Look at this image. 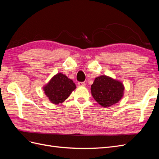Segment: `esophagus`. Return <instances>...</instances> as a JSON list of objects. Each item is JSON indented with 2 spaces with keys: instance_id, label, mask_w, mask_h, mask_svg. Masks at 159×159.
<instances>
[{
  "instance_id": "obj_1",
  "label": "esophagus",
  "mask_w": 159,
  "mask_h": 159,
  "mask_svg": "<svg viewBox=\"0 0 159 159\" xmlns=\"http://www.w3.org/2000/svg\"><path fill=\"white\" fill-rule=\"evenodd\" d=\"M78 84L79 86H81V87H84V86H85V82H78Z\"/></svg>"
}]
</instances>
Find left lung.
<instances>
[{"label": "left lung", "instance_id": "obj_1", "mask_svg": "<svg viewBox=\"0 0 159 159\" xmlns=\"http://www.w3.org/2000/svg\"><path fill=\"white\" fill-rule=\"evenodd\" d=\"M124 89L121 81L105 75L96 78L91 86L93 98L105 108L117 103L123 98Z\"/></svg>", "mask_w": 159, "mask_h": 159}]
</instances>
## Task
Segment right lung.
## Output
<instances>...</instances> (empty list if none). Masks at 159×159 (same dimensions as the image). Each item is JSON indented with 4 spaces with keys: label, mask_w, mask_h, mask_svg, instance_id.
Wrapping results in <instances>:
<instances>
[{
    "label": "right lung",
    "mask_w": 159,
    "mask_h": 159,
    "mask_svg": "<svg viewBox=\"0 0 159 159\" xmlns=\"http://www.w3.org/2000/svg\"><path fill=\"white\" fill-rule=\"evenodd\" d=\"M76 86L66 75L58 73L53 76L49 82L43 87L45 95L52 103L57 105L67 99Z\"/></svg>",
    "instance_id": "add662e5"
}]
</instances>
